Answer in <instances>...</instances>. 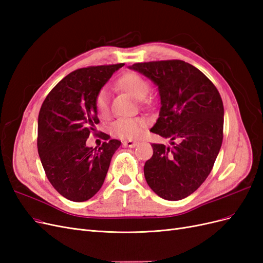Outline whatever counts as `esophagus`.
I'll return each mask as SVG.
<instances>
[{
    "label": "esophagus",
    "mask_w": 263,
    "mask_h": 263,
    "mask_svg": "<svg viewBox=\"0 0 263 263\" xmlns=\"http://www.w3.org/2000/svg\"><path fill=\"white\" fill-rule=\"evenodd\" d=\"M123 145L125 147H130V148H134L137 146V142L136 141H133V140H126V141H123Z\"/></svg>",
    "instance_id": "obj_1"
}]
</instances>
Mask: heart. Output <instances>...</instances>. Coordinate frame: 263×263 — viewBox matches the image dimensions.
Returning <instances> with one entry per match:
<instances>
[{"label":"heart","instance_id":"heart-1","mask_svg":"<svg viewBox=\"0 0 263 263\" xmlns=\"http://www.w3.org/2000/svg\"><path fill=\"white\" fill-rule=\"evenodd\" d=\"M118 89L128 93L134 99L142 101L149 92L150 85L144 77L136 72H126L118 78L116 81ZM95 108L100 117H106L109 112L108 97L105 90H102L98 93L95 98ZM146 121L144 118H123L118 119L112 125V134L114 136L122 139H137L139 138L146 127Z\"/></svg>","mask_w":263,"mask_h":263}]
</instances>
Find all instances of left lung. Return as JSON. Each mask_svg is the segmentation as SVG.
<instances>
[{
    "instance_id": "left-lung-1",
    "label": "left lung",
    "mask_w": 263,
    "mask_h": 263,
    "mask_svg": "<svg viewBox=\"0 0 263 263\" xmlns=\"http://www.w3.org/2000/svg\"><path fill=\"white\" fill-rule=\"evenodd\" d=\"M129 69L158 86L161 107L150 132L170 138L172 145H151L146 181L164 200H182L201 186L218 156L224 128L220 94L203 72L182 60L138 62Z\"/></svg>"
}]
</instances>
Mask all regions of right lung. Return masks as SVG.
Instances as JSON below:
<instances>
[{
    "label": "right lung",
    "instance_id": "right-lung-1",
    "mask_svg": "<svg viewBox=\"0 0 263 263\" xmlns=\"http://www.w3.org/2000/svg\"><path fill=\"white\" fill-rule=\"evenodd\" d=\"M124 63L78 69L47 95L38 115L37 147L51 185L73 202L90 200L104 183L110 159L121 141L109 139L97 148L86 139L99 124L95 98Z\"/></svg>",
    "mask_w": 263,
    "mask_h": 263
}]
</instances>
